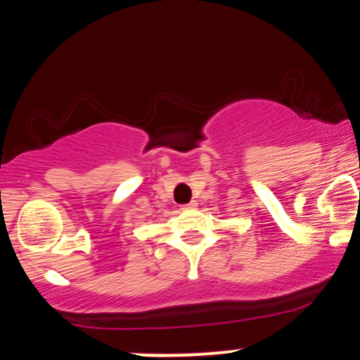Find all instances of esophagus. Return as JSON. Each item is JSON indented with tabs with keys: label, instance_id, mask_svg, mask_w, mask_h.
Here are the masks:
<instances>
[{
	"label": "esophagus",
	"instance_id": "obj_1",
	"mask_svg": "<svg viewBox=\"0 0 360 360\" xmlns=\"http://www.w3.org/2000/svg\"><path fill=\"white\" fill-rule=\"evenodd\" d=\"M197 207V202L195 200H191L188 204H185V206H181V210H195Z\"/></svg>",
	"mask_w": 360,
	"mask_h": 360
}]
</instances>
